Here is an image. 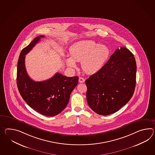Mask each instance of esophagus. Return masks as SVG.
Returning <instances> with one entry per match:
<instances>
[{
	"label": "esophagus",
	"mask_w": 155,
	"mask_h": 155,
	"mask_svg": "<svg viewBox=\"0 0 155 155\" xmlns=\"http://www.w3.org/2000/svg\"><path fill=\"white\" fill-rule=\"evenodd\" d=\"M84 81H85V79H84L83 78H82V77H79V83H83V82H84Z\"/></svg>",
	"instance_id": "esophagus-1"
}]
</instances>
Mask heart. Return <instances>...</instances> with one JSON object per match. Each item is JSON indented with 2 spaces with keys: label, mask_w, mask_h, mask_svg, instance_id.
<instances>
[{
  "label": "heart",
  "mask_w": 155,
  "mask_h": 155,
  "mask_svg": "<svg viewBox=\"0 0 155 155\" xmlns=\"http://www.w3.org/2000/svg\"><path fill=\"white\" fill-rule=\"evenodd\" d=\"M71 57L65 59L66 64L75 68V61H81V67L88 74H94L103 67L109 56V48L92 40H82L74 44L69 49Z\"/></svg>",
  "instance_id": "heart-1"
}]
</instances>
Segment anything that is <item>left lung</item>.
Wrapping results in <instances>:
<instances>
[{"label": "left lung", "mask_w": 155, "mask_h": 155, "mask_svg": "<svg viewBox=\"0 0 155 155\" xmlns=\"http://www.w3.org/2000/svg\"><path fill=\"white\" fill-rule=\"evenodd\" d=\"M137 65L132 53L117 49L98 72L86 80L87 101L101 115L117 112L132 98L135 90Z\"/></svg>", "instance_id": "left-lung-1"}]
</instances>
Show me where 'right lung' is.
I'll use <instances>...</instances> for the list:
<instances>
[{
    "label": "right lung",
    "mask_w": 155,
    "mask_h": 155,
    "mask_svg": "<svg viewBox=\"0 0 155 155\" xmlns=\"http://www.w3.org/2000/svg\"><path fill=\"white\" fill-rule=\"evenodd\" d=\"M43 35L38 36L20 53L17 64V83L20 94L31 108L43 115L54 117L67 105L70 95L78 82V77H68L57 73L51 78L36 82L30 78L25 64V55Z\"/></svg>",
    "instance_id": "right-lung-1"
}]
</instances>
